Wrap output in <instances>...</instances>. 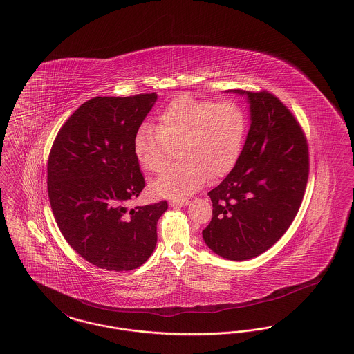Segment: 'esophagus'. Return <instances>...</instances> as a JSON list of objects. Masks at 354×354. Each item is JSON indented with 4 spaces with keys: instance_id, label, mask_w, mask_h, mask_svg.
<instances>
[{
    "instance_id": "esophagus-1",
    "label": "esophagus",
    "mask_w": 354,
    "mask_h": 354,
    "mask_svg": "<svg viewBox=\"0 0 354 354\" xmlns=\"http://www.w3.org/2000/svg\"><path fill=\"white\" fill-rule=\"evenodd\" d=\"M187 204H189L187 200H177V201L174 200V201H170V203H169L170 206H176V207H177V206H186Z\"/></svg>"
}]
</instances>
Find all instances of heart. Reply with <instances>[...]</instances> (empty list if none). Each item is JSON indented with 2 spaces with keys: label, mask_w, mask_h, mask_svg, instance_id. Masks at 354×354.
<instances>
[{
  "label": "heart",
  "mask_w": 354,
  "mask_h": 354,
  "mask_svg": "<svg viewBox=\"0 0 354 354\" xmlns=\"http://www.w3.org/2000/svg\"><path fill=\"white\" fill-rule=\"evenodd\" d=\"M246 114L234 101L180 95L158 115V127L142 124L134 136V156L148 173L168 168L180 149L181 162L151 183L156 196L181 200L209 181L227 176L240 160Z\"/></svg>",
  "instance_id": "1"
}]
</instances>
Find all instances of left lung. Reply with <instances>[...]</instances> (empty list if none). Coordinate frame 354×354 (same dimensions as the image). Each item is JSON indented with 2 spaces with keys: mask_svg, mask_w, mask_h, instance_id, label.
I'll return each instance as SVG.
<instances>
[{
  "mask_svg": "<svg viewBox=\"0 0 354 354\" xmlns=\"http://www.w3.org/2000/svg\"><path fill=\"white\" fill-rule=\"evenodd\" d=\"M246 94L250 129L239 162L207 194L213 217L203 230L216 254L232 261L260 256L292 225L309 176L305 133L292 112L266 91Z\"/></svg>",
  "mask_w": 354,
  "mask_h": 354,
  "instance_id": "1",
  "label": "left lung"
}]
</instances>
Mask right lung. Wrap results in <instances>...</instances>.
<instances>
[{"instance_id":"obj_1","label":"right lung","mask_w":354,"mask_h":354,"mask_svg":"<svg viewBox=\"0 0 354 354\" xmlns=\"http://www.w3.org/2000/svg\"><path fill=\"white\" fill-rule=\"evenodd\" d=\"M156 100V93L91 98L66 120L49 153L48 196L57 225L101 269L133 270L157 243L168 203L127 207L145 187L133 141Z\"/></svg>"}]
</instances>
